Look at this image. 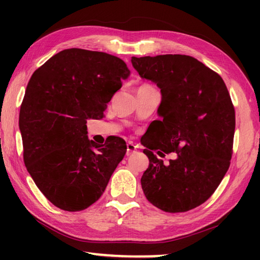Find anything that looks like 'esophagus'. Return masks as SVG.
<instances>
[{
    "label": "esophagus",
    "instance_id": "esophagus-1",
    "mask_svg": "<svg viewBox=\"0 0 260 260\" xmlns=\"http://www.w3.org/2000/svg\"><path fill=\"white\" fill-rule=\"evenodd\" d=\"M136 150H138V148H136V146L134 143H132V142H128L127 143V156H129V155H132V153L133 152H135Z\"/></svg>",
    "mask_w": 260,
    "mask_h": 260
}]
</instances>
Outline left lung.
I'll use <instances>...</instances> for the list:
<instances>
[{
	"label": "left lung",
	"instance_id": "left-lung-1",
	"mask_svg": "<svg viewBox=\"0 0 260 260\" xmlns=\"http://www.w3.org/2000/svg\"><path fill=\"white\" fill-rule=\"evenodd\" d=\"M142 78L161 91L160 120L142 144L149 166L141 178L147 200L170 213L187 212L208 201L231 165L235 109L222 78L187 55L132 57ZM142 140V139H141ZM177 158L165 166L153 153Z\"/></svg>",
	"mask_w": 260,
	"mask_h": 260
}]
</instances>
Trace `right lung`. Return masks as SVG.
<instances>
[{"instance_id": "1", "label": "right lung", "mask_w": 260, "mask_h": 260, "mask_svg": "<svg viewBox=\"0 0 260 260\" xmlns=\"http://www.w3.org/2000/svg\"><path fill=\"white\" fill-rule=\"evenodd\" d=\"M131 71L119 57L79 48L52 56L32 74L19 112L26 169L46 199L70 212L95 203L127 151L113 136L87 138Z\"/></svg>"}]
</instances>
